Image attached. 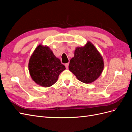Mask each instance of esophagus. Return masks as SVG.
Listing matches in <instances>:
<instances>
[{"label":"esophagus","mask_w":132,"mask_h":132,"mask_svg":"<svg viewBox=\"0 0 132 132\" xmlns=\"http://www.w3.org/2000/svg\"><path fill=\"white\" fill-rule=\"evenodd\" d=\"M65 68H66L67 69L68 68V67H69V63H68L65 64Z\"/></svg>","instance_id":"obj_1"}]
</instances>
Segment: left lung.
Masks as SVG:
<instances>
[{"mask_svg":"<svg viewBox=\"0 0 132 132\" xmlns=\"http://www.w3.org/2000/svg\"><path fill=\"white\" fill-rule=\"evenodd\" d=\"M104 67L103 58L90 42L81 47H77L74 57L70 59L69 69L79 81L89 84L95 81Z\"/></svg>","mask_w":132,"mask_h":132,"instance_id":"1","label":"left lung"}]
</instances>
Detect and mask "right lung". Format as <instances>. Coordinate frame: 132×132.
Wrapping results in <instances>:
<instances>
[{
    "mask_svg": "<svg viewBox=\"0 0 132 132\" xmlns=\"http://www.w3.org/2000/svg\"><path fill=\"white\" fill-rule=\"evenodd\" d=\"M29 69L36 83L43 87H50L56 82L65 67L48 47L39 45L29 60Z\"/></svg>",
    "mask_w": 132,
    "mask_h": 132,
    "instance_id": "1",
    "label": "right lung"
}]
</instances>
